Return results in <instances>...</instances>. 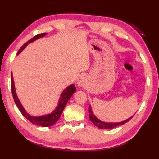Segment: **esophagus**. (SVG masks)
Here are the masks:
<instances>
[{"mask_svg": "<svg viewBox=\"0 0 159 159\" xmlns=\"http://www.w3.org/2000/svg\"><path fill=\"white\" fill-rule=\"evenodd\" d=\"M85 84H86V79H85V77L83 76V75H82V76H80L79 78V79L77 80L78 86L82 87V86H84Z\"/></svg>", "mask_w": 159, "mask_h": 159, "instance_id": "esophagus-1", "label": "esophagus"}]
</instances>
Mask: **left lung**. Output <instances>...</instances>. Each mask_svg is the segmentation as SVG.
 Segmentation results:
<instances>
[{"label":"left lung","mask_w":159,"mask_h":159,"mask_svg":"<svg viewBox=\"0 0 159 159\" xmlns=\"http://www.w3.org/2000/svg\"><path fill=\"white\" fill-rule=\"evenodd\" d=\"M89 118H90V120L91 121L92 123H93V125L95 126H97L98 128L100 129H112L115 128L116 127L120 126V125H124L125 123H126L129 121V120L131 119L132 117H133L131 116L130 117H129L128 119L124 120L122 122H104L100 120L99 118L96 117V115L93 114V111H92V108H91V105L89 106Z\"/></svg>","instance_id":"obj_1"}]
</instances>
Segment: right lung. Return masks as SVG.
Here are the masks:
<instances>
[{
    "mask_svg": "<svg viewBox=\"0 0 159 159\" xmlns=\"http://www.w3.org/2000/svg\"><path fill=\"white\" fill-rule=\"evenodd\" d=\"M47 34H48V33H42V34L35 36V37H33L32 39L29 40L27 42H26V43L21 47V49L19 50V52H18L17 55H19L20 53L24 50V48L28 45V44L32 43V42H34L35 40L44 37ZM11 90H12L13 97V99H14L16 104L18 108L19 109V110L21 111V112L22 113V115H24V117H25L26 119H27L30 122H32V124L37 125L38 126H42V127H50L51 125H54L55 122L59 120V118L60 117V116H61V114L62 112V111H63L65 107L66 106L68 100L70 99L73 93L75 92V91H76V88H75L74 84H71L68 87H66V88L62 91L61 94H60V99L58 100V102H57V105L55 108L54 110H52V112L47 114V115H41V116L31 115L26 111V109H24L23 105L21 104L19 99L18 98L16 92L14 80H13V77L12 73H11Z\"/></svg>",
    "mask_w": 159,
    "mask_h": 159,
    "instance_id": "add662e5",
    "label": "right lung"
}]
</instances>
